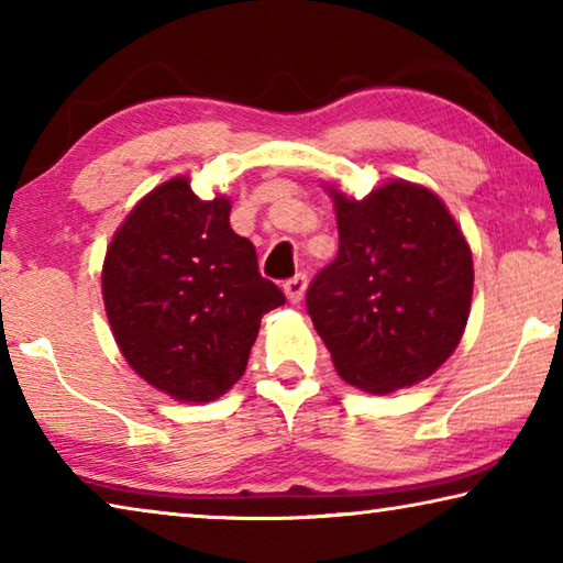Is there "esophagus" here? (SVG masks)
<instances>
[{
	"label": "esophagus",
	"mask_w": 563,
	"mask_h": 563,
	"mask_svg": "<svg viewBox=\"0 0 563 563\" xmlns=\"http://www.w3.org/2000/svg\"><path fill=\"white\" fill-rule=\"evenodd\" d=\"M305 288H308V278H305L302 273L295 275V278H290V280H285V285H283L285 298H288L290 302H300L305 295Z\"/></svg>",
	"instance_id": "1"
}]
</instances>
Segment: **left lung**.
<instances>
[{
  "label": "left lung",
  "mask_w": 563,
  "mask_h": 563,
  "mask_svg": "<svg viewBox=\"0 0 563 563\" xmlns=\"http://www.w3.org/2000/svg\"><path fill=\"white\" fill-rule=\"evenodd\" d=\"M330 194L340 247L305 295L312 325L345 383L373 395L422 383L470 318V245L424 186L389 180L362 201Z\"/></svg>",
  "instance_id": "left-lung-1"
}]
</instances>
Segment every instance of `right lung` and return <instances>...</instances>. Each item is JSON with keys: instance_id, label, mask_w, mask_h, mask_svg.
<instances>
[{"instance_id": "obj_1", "label": "right lung", "mask_w": 563, "mask_h": 563, "mask_svg": "<svg viewBox=\"0 0 563 563\" xmlns=\"http://www.w3.org/2000/svg\"><path fill=\"white\" fill-rule=\"evenodd\" d=\"M178 176L151 190L113 235L103 305L129 365L161 393L211 402L245 373L265 312L285 302L231 221Z\"/></svg>"}]
</instances>
